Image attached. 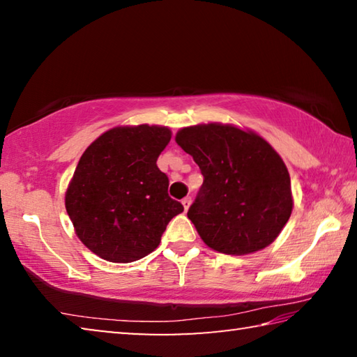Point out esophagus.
Segmentation results:
<instances>
[{
	"label": "esophagus",
	"mask_w": 357,
	"mask_h": 357,
	"mask_svg": "<svg viewBox=\"0 0 357 357\" xmlns=\"http://www.w3.org/2000/svg\"><path fill=\"white\" fill-rule=\"evenodd\" d=\"M190 203H192V198L190 197H185L184 200H183V206H184V209L187 211L189 209V206H190Z\"/></svg>",
	"instance_id": "obj_1"
}]
</instances>
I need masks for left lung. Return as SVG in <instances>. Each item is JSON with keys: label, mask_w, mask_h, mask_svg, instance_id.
Segmentation results:
<instances>
[{"label": "left lung", "mask_w": 357, "mask_h": 357, "mask_svg": "<svg viewBox=\"0 0 357 357\" xmlns=\"http://www.w3.org/2000/svg\"><path fill=\"white\" fill-rule=\"evenodd\" d=\"M176 143L203 174L187 217L211 249L245 255L279 236L291 215V181L268 142L233 126L203 124L181 129Z\"/></svg>", "instance_id": "8db88e82"}]
</instances>
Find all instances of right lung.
Instances as JSON below:
<instances>
[{
  "mask_svg": "<svg viewBox=\"0 0 357 357\" xmlns=\"http://www.w3.org/2000/svg\"><path fill=\"white\" fill-rule=\"evenodd\" d=\"M170 129L114 128L89 144L66 192V211L82 243L100 258L130 263L146 257L184 206L168 195L157 157Z\"/></svg>",
  "mask_w": 357,
  "mask_h": 357,
  "instance_id": "add662e5",
  "label": "right lung"
}]
</instances>
